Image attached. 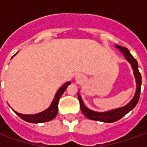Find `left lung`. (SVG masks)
I'll use <instances>...</instances> for the list:
<instances>
[{
  "label": "left lung",
  "mask_w": 147,
  "mask_h": 147,
  "mask_svg": "<svg viewBox=\"0 0 147 147\" xmlns=\"http://www.w3.org/2000/svg\"><path fill=\"white\" fill-rule=\"evenodd\" d=\"M117 48H119L123 54L124 55L125 58L132 65L133 70H134V75L136 78V81H137V91L135 96L133 98V100L125 106L119 108L116 110H110L107 112H103V113H99V112H95L92 110L88 109L84 104L83 101L82 100V98L80 96V95H78V100H79V103H80V108L82 110V114L88 118L89 119L92 120H96V121L105 122V123H113V122L118 121L121 118H123L125 115H127V113L132 110L136 106V105L138 102L139 98H140V93H141V85H142V75L140 74L138 70V64L137 59L133 57V55L130 54L129 51L126 47H119L116 46Z\"/></svg>",
  "instance_id": "8db88e82"
}]
</instances>
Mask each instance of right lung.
Listing matches in <instances>:
<instances>
[{"label": "right lung", "instance_id": "add662e5", "mask_svg": "<svg viewBox=\"0 0 147 147\" xmlns=\"http://www.w3.org/2000/svg\"><path fill=\"white\" fill-rule=\"evenodd\" d=\"M70 84V82H66L64 84L61 88H59L57 92V93L55 94V96L54 98L52 103L51 105V106L49 107L47 110H44L43 112H41L37 115H21L17 112H15L17 114V115L20 116V118L24 120L29 123H43V122H48L51 119H53L55 116L57 115L58 113V103H59V100L60 96H62V94L64 93L67 87Z\"/></svg>", "mask_w": 147, "mask_h": 147}]
</instances>
